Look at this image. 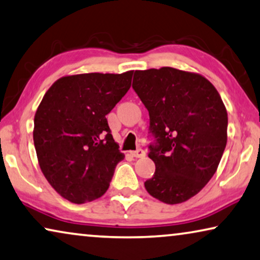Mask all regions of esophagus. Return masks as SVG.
Here are the masks:
<instances>
[{
	"instance_id": "esophagus-1",
	"label": "esophagus",
	"mask_w": 260,
	"mask_h": 260,
	"mask_svg": "<svg viewBox=\"0 0 260 260\" xmlns=\"http://www.w3.org/2000/svg\"><path fill=\"white\" fill-rule=\"evenodd\" d=\"M131 155L134 157H143L146 155V152L141 148H138L137 150H133V152H131Z\"/></svg>"
}]
</instances>
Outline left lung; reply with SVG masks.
Wrapping results in <instances>:
<instances>
[{
	"mask_svg": "<svg viewBox=\"0 0 260 260\" xmlns=\"http://www.w3.org/2000/svg\"><path fill=\"white\" fill-rule=\"evenodd\" d=\"M133 90L149 113L148 156L155 164L146 190L167 204L199 193L226 146L228 113L204 77L173 68L135 71Z\"/></svg>",
	"mask_w": 260,
	"mask_h": 260,
	"instance_id": "8db88e82",
	"label": "left lung"
}]
</instances>
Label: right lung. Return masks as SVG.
Returning <instances> with one entry per match:
<instances>
[{
    "instance_id": "obj_1",
    "label": "right lung",
    "mask_w": 260,
    "mask_h": 260,
    "mask_svg": "<svg viewBox=\"0 0 260 260\" xmlns=\"http://www.w3.org/2000/svg\"><path fill=\"white\" fill-rule=\"evenodd\" d=\"M133 71L84 73L58 79L35 114L38 164L51 187L72 203L99 199L125 155L106 115L129 90Z\"/></svg>"
}]
</instances>
